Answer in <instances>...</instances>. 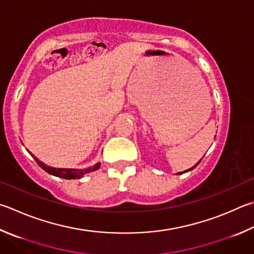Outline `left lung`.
Returning a JSON list of instances; mask_svg holds the SVG:
<instances>
[{"label":"left lung","mask_w":254,"mask_h":254,"mask_svg":"<svg viewBox=\"0 0 254 254\" xmlns=\"http://www.w3.org/2000/svg\"><path fill=\"white\" fill-rule=\"evenodd\" d=\"M200 161H201V160H200ZM200 161H199V162H197V163H196V164H195V165H194V167H193V168H191V169H190V170H188V171H191V170H193V169H194V168H195V167H196V165H197V164H199V163H200ZM188 171H184V172H188Z\"/></svg>","instance_id":"left-lung-1"}]
</instances>
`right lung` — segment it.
Instances as JSON below:
<instances>
[{
  "instance_id": "right-lung-1",
  "label": "right lung",
  "mask_w": 254,
  "mask_h": 254,
  "mask_svg": "<svg viewBox=\"0 0 254 254\" xmlns=\"http://www.w3.org/2000/svg\"><path fill=\"white\" fill-rule=\"evenodd\" d=\"M34 160L36 161L41 168H42L44 171H47L48 173L55 175V177L59 178H63V179H80L83 177V174L89 173L91 171H96L100 168V163H96L94 167L85 169V170H76V169H58V168H52V167H48L47 164H44L43 162H41L39 159H36L35 156H33Z\"/></svg>"
}]
</instances>
